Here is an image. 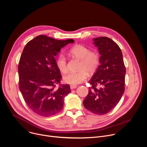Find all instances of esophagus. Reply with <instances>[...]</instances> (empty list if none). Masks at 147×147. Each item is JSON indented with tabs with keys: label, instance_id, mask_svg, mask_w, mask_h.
I'll list each match as a JSON object with an SVG mask.
<instances>
[{
	"label": "esophagus",
	"instance_id": "34e87169",
	"mask_svg": "<svg viewBox=\"0 0 147 147\" xmlns=\"http://www.w3.org/2000/svg\"><path fill=\"white\" fill-rule=\"evenodd\" d=\"M70 86L71 89H73L77 88V85H71Z\"/></svg>",
	"mask_w": 147,
	"mask_h": 147
}]
</instances>
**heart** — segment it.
I'll use <instances>...</instances> for the list:
<instances>
[{"mask_svg":"<svg viewBox=\"0 0 147 147\" xmlns=\"http://www.w3.org/2000/svg\"><path fill=\"white\" fill-rule=\"evenodd\" d=\"M70 54L80 60L78 66L79 70L74 72H70L63 77L65 82L77 85L84 82L87 78L88 73L93 74L98 68L100 64V57L96 51H90L86 47L77 44L71 48ZM57 66L63 73L67 71V61L63 54L59 55L56 61Z\"/></svg>","mask_w":147,"mask_h":147,"instance_id":"obj_1","label":"heart"}]
</instances>
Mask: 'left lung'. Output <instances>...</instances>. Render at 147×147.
<instances>
[{
    "label": "left lung",
    "mask_w": 147,
    "mask_h": 147,
    "mask_svg": "<svg viewBox=\"0 0 147 147\" xmlns=\"http://www.w3.org/2000/svg\"><path fill=\"white\" fill-rule=\"evenodd\" d=\"M93 40L101 55L100 65L88 82L91 86L83 104L92 113L103 115L113 110L121 99L126 69L122 51L115 42L107 37Z\"/></svg>",
    "instance_id": "obj_1"
}]
</instances>
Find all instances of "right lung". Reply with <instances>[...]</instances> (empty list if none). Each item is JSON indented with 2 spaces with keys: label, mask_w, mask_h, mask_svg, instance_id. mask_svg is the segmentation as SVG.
Listing matches in <instances>:
<instances>
[{
  "label": "right lung",
  "mask_w": 147,
  "mask_h": 147,
  "mask_svg": "<svg viewBox=\"0 0 147 147\" xmlns=\"http://www.w3.org/2000/svg\"><path fill=\"white\" fill-rule=\"evenodd\" d=\"M74 40H58L39 35L29 41L21 56L19 65V88L29 108L42 117L60 112L64 98L70 92L69 84H60L62 76L55 56L61 48ZM59 84L58 88L56 85Z\"/></svg>",
  "instance_id": "1"
}]
</instances>
